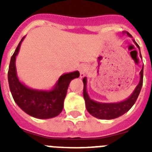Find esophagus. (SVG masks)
<instances>
[{"mask_svg": "<svg viewBox=\"0 0 152 152\" xmlns=\"http://www.w3.org/2000/svg\"><path fill=\"white\" fill-rule=\"evenodd\" d=\"M79 71H80V77H83L85 75L86 72H87V68L84 65H82V66H80L79 68Z\"/></svg>", "mask_w": 152, "mask_h": 152, "instance_id": "34e87169", "label": "esophagus"}]
</instances>
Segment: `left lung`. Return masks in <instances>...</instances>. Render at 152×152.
Returning <instances> with one entry per match:
<instances>
[{"label":"left lung","instance_id":"obj_1","mask_svg":"<svg viewBox=\"0 0 152 152\" xmlns=\"http://www.w3.org/2000/svg\"><path fill=\"white\" fill-rule=\"evenodd\" d=\"M129 36H132L129 33H126ZM133 42L140 50L139 45L135 42ZM140 56L141 52H140ZM83 83H84V90H83V94H84V98L85 100V105L87 110L88 111L90 114H91L93 116L101 119H116L119 116H122L126 112H128L132 107L134 105V103L136 101L137 98L139 96V93L142 87V83H143V68L140 72V80H139V84L136 86L135 89L134 90L133 93L129 96L126 100L123 101L119 102V103H99V102L94 101L91 100L87 92V77H84L83 79Z\"/></svg>","mask_w":152,"mask_h":152}]
</instances>
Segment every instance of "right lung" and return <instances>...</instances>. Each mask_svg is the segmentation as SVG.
<instances>
[{
	"label": "right lung",
	"instance_id": "1",
	"mask_svg": "<svg viewBox=\"0 0 152 152\" xmlns=\"http://www.w3.org/2000/svg\"><path fill=\"white\" fill-rule=\"evenodd\" d=\"M25 36L17 45L10 59L8 70V82L13 100L23 110L37 119H49L59 115L64 107L71 80L80 76L79 72L64 74L59 77L53 89L39 91L27 88L19 80L16 70V56Z\"/></svg>",
	"mask_w": 152,
	"mask_h": 152
}]
</instances>
